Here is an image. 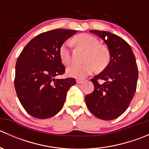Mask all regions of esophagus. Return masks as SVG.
Listing matches in <instances>:
<instances>
[{
	"instance_id": "esophagus-1",
	"label": "esophagus",
	"mask_w": 149,
	"mask_h": 149,
	"mask_svg": "<svg viewBox=\"0 0 149 149\" xmlns=\"http://www.w3.org/2000/svg\"><path fill=\"white\" fill-rule=\"evenodd\" d=\"M83 82V80L81 79H76V83L77 84H81Z\"/></svg>"
}]
</instances>
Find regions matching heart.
I'll return each instance as SVG.
<instances>
[{
    "label": "heart",
    "mask_w": 149,
    "mask_h": 149,
    "mask_svg": "<svg viewBox=\"0 0 149 149\" xmlns=\"http://www.w3.org/2000/svg\"><path fill=\"white\" fill-rule=\"evenodd\" d=\"M73 42L76 45L86 49L84 61L82 64L72 63L66 69L69 76L76 79H84L94 72L95 67L98 69L104 68L109 61V52L107 48L100 44L97 37L89 34H80L73 37ZM61 61L68 65L70 61V52L69 44L65 42L59 49Z\"/></svg>",
    "instance_id": "b5f03b06"
}]
</instances>
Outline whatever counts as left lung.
Masks as SVG:
<instances>
[{"mask_svg":"<svg viewBox=\"0 0 149 149\" xmlns=\"http://www.w3.org/2000/svg\"><path fill=\"white\" fill-rule=\"evenodd\" d=\"M108 46L110 61L102 73L91 79L94 90L85 97L90 112L97 118L111 120L125 112L136 91L139 69L127 42L109 31L91 30ZM101 80L102 83H100Z\"/></svg>","mask_w":149,"mask_h":149,"instance_id":"8db88e82","label":"left lung"}]
</instances>
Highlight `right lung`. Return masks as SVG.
Returning a JSON list of instances; mask_svg holds the SVG:
<instances>
[{
  "label": "right lung",
  "instance_id": "1",
  "mask_svg": "<svg viewBox=\"0 0 149 149\" xmlns=\"http://www.w3.org/2000/svg\"><path fill=\"white\" fill-rule=\"evenodd\" d=\"M76 30L57 29L41 33L24 47L17 58L14 86L26 112L38 119L56 115L63 107L73 78L55 79L65 71L59 49Z\"/></svg>",
  "mask_w": 149,
  "mask_h": 149
}]
</instances>
